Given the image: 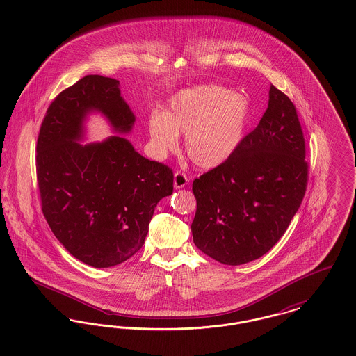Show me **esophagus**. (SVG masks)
Instances as JSON below:
<instances>
[{"label":"esophagus","instance_id":"34e87169","mask_svg":"<svg viewBox=\"0 0 356 356\" xmlns=\"http://www.w3.org/2000/svg\"><path fill=\"white\" fill-rule=\"evenodd\" d=\"M189 183V179H188V176H186L184 172H181V170H176L175 172V177H173V186L176 189H179V188H184Z\"/></svg>","mask_w":356,"mask_h":356}]
</instances>
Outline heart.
<instances>
[{
  "label": "heart",
  "instance_id": "b5f03b06",
  "mask_svg": "<svg viewBox=\"0 0 356 356\" xmlns=\"http://www.w3.org/2000/svg\"><path fill=\"white\" fill-rule=\"evenodd\" d=\"M250 119L245 96L221 85H197L179 92L167 113H153L148 121L154 151H173L179 134H186L191 161L205 170L227 161L243 141Z\"/></svg>",
  "mask_w": 356,
  "mask_h": 356
}]
</instances>
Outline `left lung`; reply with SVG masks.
Wrapping results in <instances>:
<instances>
[{
  "label": "left lung",
  "instance_id": "obj_1",
  "mask_svg": "<svg viewBox=\"0 0 356 356\" xmlns=\"http://www.w3.org/2000/svg\"><path fill=\"white\" fill-rule=\"evenodd\" d=\"M308 183L296 106L271 85L268 108L235 153L193 180L196 247L228 266L267 254L284 235Z\"/></svg>",
  "mask_w": 356,
  "mask_h": 356
}]
</instances>
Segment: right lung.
Returning <instances> with one entry per match:
<instances>
[{"label": "right lung", "mask_w": 356, "mask_h": 356, "mask_svg": "<svg viewBox=\"0 0 356 356\" xmlns=\"http://www.w3.org/2000/svg\"><path fill=\"white\" fill-rule=\"evenodd\" d=\"M119 80L89 74L51 102L35 147L41 209L54 236L76 259L106 268L143 247L157 203L172 195L173 170L112 136L81 145L85 113L102 112L121 134L135 116L120 95Z\"/></svg>", "instance_id": "add662e5"}]
</instances>
